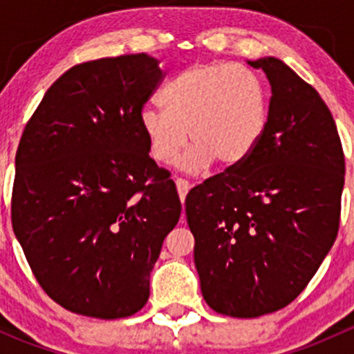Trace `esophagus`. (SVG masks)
<instances>
[{"mask_svg": "<svg viewBox=\"0 0 354 354\" xmlns=\"http://www.w3.org/2000/svg\"><path fill=\"white\" fill-rule=\"evenodd\" d=\"M174 183H176V190H178V195H180L181 202H185V197H187L188 190H190V183H188L187 180H183V178H178Z\"/></svg>", "mask_w": 354, "mask_h": 354, "instance_id": "obj_1", "label": "esophagus"}]
</instances>
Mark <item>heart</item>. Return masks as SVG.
<instances>
[{
    "label": "heart",
    "mask_w": 354,
    "mask_h": 354,
    "mask_svg": "<svg viewBox=\"0 0 354 354\" xmlns=\"http://www.w3.org/2000/svg\"><path fill=\"white\" fill-rule=\"evenodd\" d=\"M164 108L144 106L140 127L157 162H169L194 144L176 166L188 174L214 160L236 166L252 154L269 123V97L255 71L230 63L194 65L167 84Z\"/></svg>",
    "instance_id": "obj_1"
}]
</instances>
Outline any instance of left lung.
Returning <instances> with one entry per match:
<instances>
[{
	"instance_id": "left-lung-1",
	"label": "left lung",
	"mask_w": 354,
	"mask_h": 354,
	"mask_svg": "<svg viewBox=\"0 0 354 354\" xmlns=\"http://www.w3.org/2000/svg\"><path fill=\"white\" fill-rule=\"evenodd\" d=\"M246 63L272 91L266 133L185 200L203 299L236 319L277 312L306 288L337 236L344 187L341 138L319 92L272 56Z\"/></svg>"
}]
</instances>
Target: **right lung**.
Returning <instances> with one entry per match:
<instances>
[{"instance_id": "add662e5", "label": "right lung", "mask_w": 354, "mask_h": 354, "mask_svg": "<svg viewBox=\"0 0 354 354\" xmlns=\"http://www.w3.org/2000/svg\"><path fill=\"white\" fill-rule=\"evenodd\" d=\"M166 75L152 56L80 63L42 97L15 156L12 224L41 288L63 308L124 319L181 202L149 156L140 111Z\"/></svg>"}]
</instances>
